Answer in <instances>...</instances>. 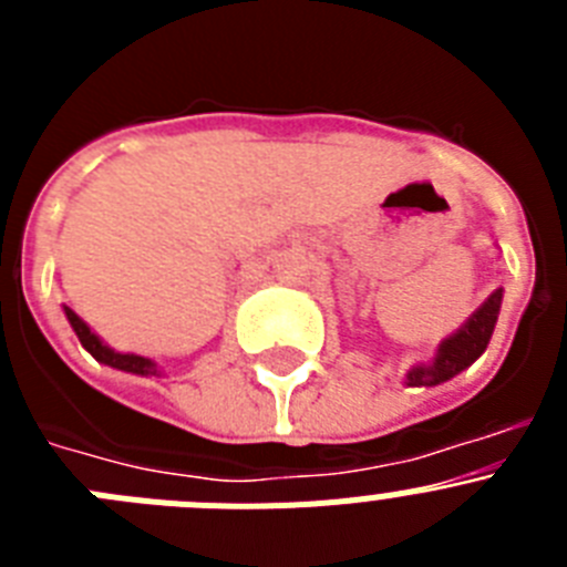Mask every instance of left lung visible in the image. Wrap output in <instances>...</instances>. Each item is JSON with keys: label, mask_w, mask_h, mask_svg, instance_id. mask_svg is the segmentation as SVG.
Here are the masks:
<instances>
[{"label": "left lung", "mask_w": 567, "mask_h": 567, "mask_svg": "<svg viewBox=\"0 0 567 567\" xmlns=\"http://www.w3.org/2000/svg\"><path fill=\"white\" fill-rule=\"evenodd\" d=\"M499 303H503V289L491 295L457 332L449 334L437 346V354H434L432 363L412 365L409 374H405V385H437L445 383V380H452L463 369H468L485 352V346H488L494 323H497Z\"/></svg>", "instance_id": "1"}]
</instances>
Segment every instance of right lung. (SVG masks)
<instances>
[{"mask_svg": "<svg viewBox=\"0 0 567 567\" xmlns=\"http://www.w3.org/2000/svg\"><path fill=\"white\" fill-rule=\"evenodd\" d=\"M64 315H68L70 327H73V332H76V338L82 340V346L87 349L93 358L99 360V363L104 365H113V369H118V372H130V374H142V378H158L162 374V369H158V363L150 358H142V354H130V352H115V349H110L107 343H104L102 338H99L93 329L84 323L82 318H79L73 309L64 307Z\"/></svg>", "mask_w": 567, "mask_h": 567, "instance_id": "1", "label": "right lung"}]
</instances>
